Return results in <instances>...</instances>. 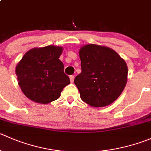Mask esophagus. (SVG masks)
<instances>
[{
  "label": "esophagus",
  "instance_id": "esophagus-1",
  "mask_svg": "<svg viewBox=\"0 0 151 151\" xmlns=\"http://www.w3.org/2000/svg\"><path fill=\"white\" fill-rule=\"evenodd\" d=\"M74 76L73 75L70 76V81H71V83H73V82H74Z\"/></svg>",
  "mask_w": 151,
  "mask_h": 151
}]
</instances>
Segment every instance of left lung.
I'll return each instance as SVG.
<instances>
[{
    "label": "left lung",
    "instance_id": "obj_1",
    "mask_svg": "<svg viewBox=\"0 0 151 151\" xmlns=\"http://www.w3.org/2000/svg\"><path fill=\"white\" fill-rule=\"evenodd\" d=\"M82 71L74 79L80 98L92 107H105L122 93L128 80L125 61L114 50L95 44L80 49Z\"/></svg>",
    "mask_w": 151,
    "mask_h": 151
}]
</instances>
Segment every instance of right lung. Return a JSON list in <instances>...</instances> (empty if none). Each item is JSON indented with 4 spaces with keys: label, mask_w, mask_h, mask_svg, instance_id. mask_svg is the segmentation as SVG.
Instances as JSON below:
<instances>
[{
    "label": "right lung",
    "mask_w": 151,
    "mask_h": 151,
    "mask_svg": "<svg viewBox=\"0 0 151 151\" xmlns=\"http://www.w3.org/2000/svg\"><path fill=\"white\" fill-rule=\"evenodd\" d=\"M60 46H48L28 51L16 66L18 85L31 100L47 104L58 99L64 88L70 83L59 60Z\"/></svg>",
    "instance_id": "1"
}]
</instances>
